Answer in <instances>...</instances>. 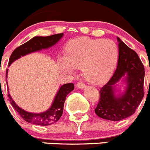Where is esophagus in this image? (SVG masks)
<instances>
[{
	"label": "esophagus",
	"mask_w": 150,
	"mask_h": 150,
	"mask_svg": "<svg viewBox=\"0 0 150 150\" xmlns=\"http://www.w3.org/2000/svg\"><path fill=\"white\" fill-rule=\"evenodd\" d=\"M76 86L78 88H81V89H84L86 87V85L85 83H83V82H78L77 83H76Z\"/></svg>",
	"instance_id": "esophagus-1"
}]
</instances>
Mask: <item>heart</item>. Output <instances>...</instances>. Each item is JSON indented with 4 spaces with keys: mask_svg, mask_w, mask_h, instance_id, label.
<instances>
[{
    "mask_svg": "<svg viewBox=\"0 0 150 150\" xmlns=\"http://www.w3.org/2000/svg\"><path fill=\"white\" fill-rule=\"evenodd\" d=\"M117 57L118 49L112 41L79 38L69 43L63 65L69 71L81 68L86 80L100 84L111 76Z\"/></svg>",
    "mask_w": 150,
    "mask_h": 150,
    "instance_id": "obj_1",
    "label": "heart"
}]
</instances>
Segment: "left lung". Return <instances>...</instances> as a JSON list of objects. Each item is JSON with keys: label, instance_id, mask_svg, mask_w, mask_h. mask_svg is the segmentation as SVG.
Masks as SVG:
<instances>
[{"label": "left lung", "instance_id": "1", "mask_svg": "<svg viewBox=\"0 0 150 150\" xmlns=\"http://www.w3.org/2000/svg\"><path fill=\"white\" fill-rule=\"evenodd\" d=\"M119 54L117 68L109 81L100 88L99 102L95 108L98 117L109 121H121L135 113L144 96L145 69L137 54L119 38ZM127 75L128 86L125 93L120 97L113 93V85Z\"/></svg>", "mask_w": 150, "mask_h": 150}]
</instances>
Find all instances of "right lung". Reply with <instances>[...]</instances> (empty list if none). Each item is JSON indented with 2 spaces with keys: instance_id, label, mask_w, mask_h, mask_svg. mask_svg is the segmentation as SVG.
<instances>
[{
  "instance_id": "1",
  "label": "right lung",
  "mask_w": 150,
  "mask_h": 150,
  "mask_svg": "<svg viewBox=\"0 0 150 150\" xmlns=\"http://www.w3.org/2000/svg\"><path fill=\"white\" fill-rule=\"evenodd\" d=\"M62 36L63 33L55 34V35H49V36L46 37H34V38H32L31 40L28 41L27 42L21 45L14 50L11 54V57H10L8 66H10L11 63L13 62L15 60L18 59L21 56L25 55V54L31 53V52L39 51L41 49L48 48L51 46L54 45L60 40V38ZM7 73H6V76H7ZM74 85L72 83H66L64 85L61 86L58 92H57V95H56L53 104L51 106V108L48 111L39 114L29 113V112H25L22 108H20L19 106L16 105V103L13 102L9 93L7 96L10 98L11 104L12 105L14 109L16 110L17 113L20 115V117L23 119L24 121H25L26 122L31 123L33 125L47 126V125L54 124L59 120L63 114L64 104L67 96L71 91L74 90Z\"/></svg>"
}]
</instances>
